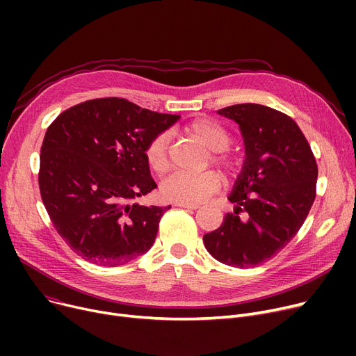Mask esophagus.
I'll return each mask as SVG.
<instances>
[{
	"instance_id": "34e87169",
	"label": "esophagus",
	"mask_w": 356,
	"mask_h": 356,
	"mask_svg": "<svg viewBox=\"0 0 356 356\" xmlns=\"http://www.w3.org/2000/svg\"><path fill=\"white\" fill-rule=\"evenodd\" d=\"M179 208H186V209H197L199 204L197 203H175Z\"/></svg>"
}]
</instances>
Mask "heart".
<instances>
[{
    "instance_id": "b5f03b06",
    "label": "heart",
    "mask_w": 356,
    "mask_h": 356,
    "mask_svg": "<svg viewBox=\"0 0 356 356\" xmlns=\"http://www.w3.org/2000/svg\"><path fill=\"white\" fill-rule=\"evenodd\" d=\"M188 133L197 137L212 153L211 160L219 165L223 172L235 173L239 167V159L231 153L223 152L231 144L229 131L219 122L200 118L191 122ZM168 137L167 133L157 134L149 141L144 149V157L148 167L157 175L168 170ZM220 188V179L213 172H204L197 175L175 173L161 183V196L173 203H200Z\"/></svg>"
}]
</instances>
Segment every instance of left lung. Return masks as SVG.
<instances>
[{
  "instance_id": "8db88e82",
  "label": "left lung",
  "mask_w": 356,
  "mask_h": 356,
  "mask_svg": "<svg viewBox=\"0 0 356 356\" xmlns=\"http://www.w3.org/2000/svg\"><path fill=\"white\" fill-rule=\"evenodd\" d=\"M245 145L244 165L228 199L235 203L222 225L203 235L220 263L250 268L282 251L302 228L316 197L317 164L293 118L259 104L222 108Z\"/></svg>"
}]
</instances>
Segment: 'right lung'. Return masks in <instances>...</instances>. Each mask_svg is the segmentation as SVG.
I'll list each match as a JSON object with an SVG mask.
<instances>
[{
	"label": "right lung",
	"instance_id": "right-lung-1",
	"mask_svg": "<svg viewBox=\"0 0 356 356\" xmlns=\"http://www.w3.org/2000/svg\"><path fill=\"white\" fill-rule=\"evenodd\" d=\"M179 118L124 98H99L63 111L50 124L40 149V195L73 252L118 267L153 247L170 207L133 200L157 188L144 157L147 144Z\"/></svg>",
	"mask_w": 356,
	"mask_h": 356
}]
</instances>
